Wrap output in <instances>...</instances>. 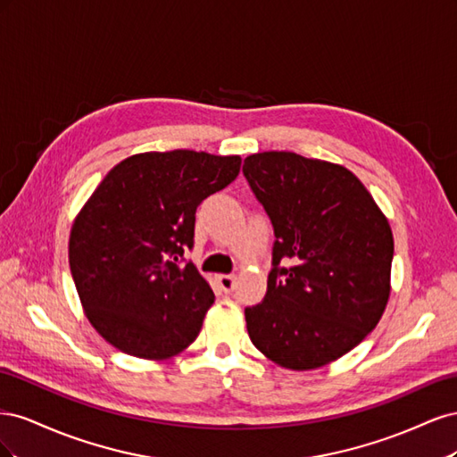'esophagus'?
<instances>
[{"instance_id": "1", "label": "esophagus", "mask_w": 457, "mask_h": 457, "mask_svg": "<svg viewBox=\"0 0 457 457\" xmlns=\"http://www.w3.org/2000/svg\"><path fill=\"white\" fill-rule=\"evenodd\" d=\"M217 284L220 286L223 292H232L234 286H237V278H234V274H219L217 276Z\"/></svg>"}]
</instances>
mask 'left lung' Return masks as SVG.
I'll return each mask as SVG.
<instances>
[{
    "mask_svg": "<svg viewBox=\"0 0 457 457\" xmlns=\"http://www.w3.org/2000/svg\"><path fill=\"white\" fill-rule=\"evenodd\" d=\"M244 175L274 228L267 295L245 309L247 334L269 361L314 370L354 349L391 295V225L339 163L259 152ZM282 258L293 267H279Z\"/></svg>",
    "mask_w": 457,
    "mask_h": 457,
    "instance_id": "1",
    "label": "left lung"
}]
</instances>
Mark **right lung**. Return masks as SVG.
Segmentation results:
<instances>
[{
    "label": "right lung",
    "instance_id": "1",
    "mask_svg": "<svg viewBox=\"0 0 457 457\" xmlns=\"http://www.w3.org/2000/svg\"><path fill=\"white\" fill-rule=\"evenodd\" d=\"M240 156L143 152L106 173L74 219L71 272L101 337L146 361L185 351L213 305L210 284L181 265L196 207L240 173Z\"/></svg>",
    "mask_w": 457,
    "mask_h": 457
}]
</instances>
